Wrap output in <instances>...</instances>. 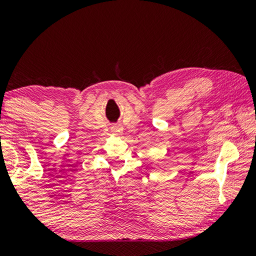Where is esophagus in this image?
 <instances>
[{
  "label": "esophagus",
  "instance_id": "obj_1",
  "mask_svg": "<svg viewBox=\"0 0 256 256\" xmlns=\"http://www.w3.org/2000/svg\"><path fill=\"white\" fill-rule=\"evenodd\" d=\"M112 133L114 136H120L122 133V128L120 125H115V126L112 128Z\"/></svg>",
  "mask_w": 256,
  "mask_h": 256
}]
</instances>
